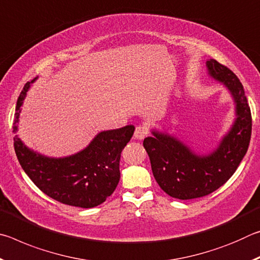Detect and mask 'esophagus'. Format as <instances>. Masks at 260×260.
Returning a JSON list of instances; mask_svg holds the SVG:
<instances>
[{"instance_id":"obj_1","label":"esophagus","mask_w":260,"mask_h":260,"mask_svg":"<svg viewBox=\"0 0 260 260\" xmlns=\"http://www.w3.org/2000/svg\"><path fill=\"white\" fill-rule=\"evenodd\" d=\"M148 135V129L146 126H138L134 132V138L138 140H143Z\"/></svg>"}]
</instances>
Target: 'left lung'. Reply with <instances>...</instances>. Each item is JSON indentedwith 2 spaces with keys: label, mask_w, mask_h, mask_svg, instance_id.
<instances>
[{
  "label": "left lung",
  "mask_w": 260,
  "mask_h": 260,
  "mask_svg": "<svg viewBox=\"0 0 260 260\" xmlns=\"http://www.w3.org/2000/svg\"><path fill=\"white\" fill-rule=\"evenodd\" d=\"M206 67L209 76L221 82L235 102V121L217 149L199 155L182 141L158 131L143 141L157 183L178 200L206 196L226 183L245 156L251 138V111L239 78L215 59L206 61Z\"/></svg>",
  "instance_id": "8db88e82"
}]
</instances>
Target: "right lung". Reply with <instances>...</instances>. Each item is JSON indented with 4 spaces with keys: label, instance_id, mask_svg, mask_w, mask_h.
Returning <instances> with one entry per match:
<instances>
[{
    "label": "right lung",
    "instance_id": "1",
    "mask_svg": "<svg viewBox=\"0 0 260 260\" xmlns=\"http://www.w3.org/2000/svg\"><path fill=\"white\" fill-rule=\"evenodd\" d=\"M34 78L24 86L17 101L14 132L17 131L20 107ZM135 127L127 125L118 129L103 131L74 155L47 157L14 138L17 158L25 173L41 191L63 204L89 209L102 204L111 196L120 179L119 161L122 149L133 136Z\"/></svg>",
    "mask_w": 260,
    "mask_h": 260
}]
</instances>
